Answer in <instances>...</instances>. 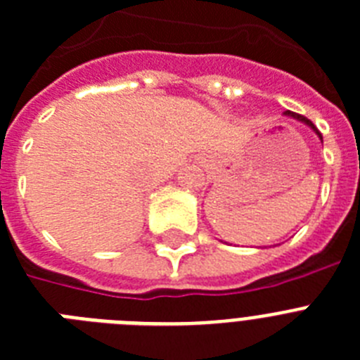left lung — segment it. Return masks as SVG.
I'll list each match as a JSON object with an SVG mask.
<instances>
[{"label":"left lung","mask_w":360,"mask_h":360,"mask_svg":"<svg viewBox=\"0 0 360 360\" xmlns=\"http://www.w3.org/2000/svg\"><path fill=\"white\" fill-rule=\"evenodd\" d=\"M284 116H290V118H293V120H299V122H302V124H306V125H308L309 129H313V133L317 134V136L321 138V140H322V134L319 133V129L315 127V125H313V122H311V120H308V118H306V116H302V115H297V112H291V110H285V112H284Z\"/></svg>","instance_id":"left-lung-1"}]
</instances>
